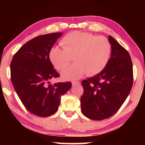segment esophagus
Here are the masks:
<instances>
[{
	"label": "esophagus",
	"instance_id": "obj_1",
	"mask_svg": "<svg viewBox=\"0 0 145 145\" xmlns=\"http://www.w3.org/2000/svg\"><path fill=\"white\" fill-rule=\"evenodd\" d=\"M71 84H72L73 86H74V85H78V84H80V82L79 81H72V82H71Z\"/></svg>",
	"mask_w": 145,
	"mask_h": 145
}]
</instances>
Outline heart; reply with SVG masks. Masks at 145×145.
Returning <instances> with one entry per match:
<instances>
[{"label":"heart","instance_id":"1","mask_svg":"<svg viewBox=\"0 0 145 145\" xmlns=\"http://www.w3.org/2000/svg\"><path fill=\"white\" fill-rule=\"evenodd\" d=\"M63 48L53 46L49 51V59L57 70L61 71L69 64L74 55L75 63L65 69L62 77L75 80L86 74L93 76L106 67L112 52L110 42L102 35L73 31L62 38Z\"/></svg>","mask_w":145,"mask_h":145}]
</instances>
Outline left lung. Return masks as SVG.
Masks as SVG:
<instances>
[{
    "label": "left lung",
    "mask_w": 145,
    "mask_h": 145,
    "mask_svg": "<svg viewBox=\"0 0 145 145\" xmlns=\"http://www.w3.org/2000/svg\"><path fill=\"white\" fill-rule=\"evenodd\" d=\"M112 52L100 73L82 81L81 110L90 119H108L119 110L133 85V67L128 52L109 36Z\"/></svg>",
    "instance_id": "obj_1"
}]
</instances>
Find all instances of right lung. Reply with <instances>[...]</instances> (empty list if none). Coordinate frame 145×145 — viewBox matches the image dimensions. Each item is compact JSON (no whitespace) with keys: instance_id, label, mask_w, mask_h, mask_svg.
Wrapping results in <instances>:
<instances>
[{"instance_id":"obj_1","label":"right lung","mask_w":145,"mask_h":145,"mask_svg":"<svg viewBox=\"0 0 145 145\" xmlns=\"http://www.w3.org/2000/svg\"><path fill=\"white\" fill-rule=\"evenodd\" d=\"M61 33L36 37L26 42L11 61V80L24 107L32 114L46 117L54 114L61 95L71 88V82L50 84L59 77L49 59V51Z\"/></svg>"}]
</instances>
